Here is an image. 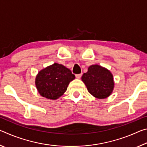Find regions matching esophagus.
Segmentation results:
<instances>
[{
	"label": "esophagus",
	"instance_id": "1",
	"mask_svg": "<svg viewBox=\"0 0 147 147\" xmlns=\"http://www.w3.org/2000/svg\"><path fill=\"white\" fill-rule=\"evenodd\" d=\"M82 76V74H76V78H78V79H80L81 78Z\"/></svg>",
	"mask_w": 147,
	"mask_h": 147
}]
</instances>
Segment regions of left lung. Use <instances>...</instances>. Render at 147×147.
<instances>
[{
	"instance_id": "left-lung-1",
	"label": "left lung",
	"mask_w": 147,
	"mask_h": 147,
	"mask_svg": "<svg viewBox=\"0 0 147 147\" xmlns=\"http://www.w3.org/2000/svg\"><path fill=\"white\" fill-rule=\"evenodd\" d=\"M89 93L98 99L108 98L114 89L112 73L108 69L99 65L89 66L88 72L82 76Z\"/></svg>"
}]
</instances>
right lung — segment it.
Returning <instances> with one entry per match:
<instances>
[{
	"label": "right lung",
	"mask_w": 147,
	"mask_h": 147,
	"mask_svg": "<svg viewBox=\"0 0 147 147\" xmlns=\"http://www.w3.org/2000/svg\"><path fill=\"white\" fill-rule=\"evenodd\" d=\"M74 78L75 76L70 69L54 63L39 71L35 84L41 96L50 100H56L63 95L69 83Z\"/></svg>",
	"instance_id": "obj_1"
}]
</instances>
